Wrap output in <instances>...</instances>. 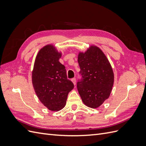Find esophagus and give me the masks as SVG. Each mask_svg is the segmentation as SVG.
<instances>
[{
  "instance_id": "obj_1",
  "label": "esophagus",
  "mask_w": 146,
  "mask_h": 146,
  "mask_svg": "<svg viewBox=\"0 0 146 146\" xmlns=\"http://www.w3.org/2000/svg\"><path fill=\"white\" fill-rule=\"evenodd\" d=\"M71 80H72V82L74 85H76V78H74L72 79Z\"/></svg>"
}]
</instances>
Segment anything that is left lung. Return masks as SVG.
Masks as SVG:
<instances>
[{
    "label": "left lung",
    "mask_w": 146,
    "mask_h": 146,
    "mask_svg": "<svg viewBox=\"0 0 146 146\" xmlns=\"http://www.w3.org/2000/svg\"><path fill=\"white\" fill-rule=\"evenodd\" d=\"M78 63L82 79L77 89L83 104L92 108L99 107L109 98L114 83L113 68L103 51L91 45L79 52Z\"/></svg>",
    "instance_id": "1"
}]
</instances>
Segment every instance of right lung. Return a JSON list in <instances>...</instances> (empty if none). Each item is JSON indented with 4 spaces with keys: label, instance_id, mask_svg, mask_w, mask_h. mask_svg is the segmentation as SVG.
I'll use <instances>...</instances> for the list:
<instances>
[{
    "label": "right lung",
    "instance_id": "obj_1",
    "mask_svg": "<svg viewBox=\"0 0 146 146\" xmlns=\"http://www.w3.org/2000/svg\"><path fill=\"white\" fill-rule=\"evenodd\" d=\"M62 53L55 46L47 44L38 52L32 72L35 93L41 102L52 111H58L66 105L74 84L68 80L64 66L59 60Z\"/></svg>",
    "mask_w": 146,
    "mask_h": 146
}]
</instances>
